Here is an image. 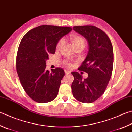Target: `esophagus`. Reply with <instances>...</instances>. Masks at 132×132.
Returning a JSON list of instances; mask_svg holds the SVG:
<instances>
[{"mask_svg": "<svg viewBox=\"0 0 132 132\" xmlns=\"http://www.w3.org/2000/svg\"><path fill=\"white\" fill-rule=\"evenodd\" d=\"M64 73H65L66 74H70V71H68V70H65V71H64Z\"/></svg>", "mask_w": 132, "mask_h": 132, "instance_id": "obj_1", "label": "esophagus"}]
</instances>
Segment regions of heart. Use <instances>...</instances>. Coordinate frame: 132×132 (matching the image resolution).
Returning <instances> with one entry per match:
<instances>
[{
  "mask_svg": "<svg viewBox=\"0 0 132 132\" xmlns=\"http://www.w3.org/2000/svg\"><path fill=\"white\" fill-rule=\"evenodd\" d=\"M71 44L73 46L74 48L78 47H84V48L85 45V41L84 39L82 37L78 35H73L71 36L70 37ZM63 43V40L61 39L58 42L56 45L57 49H59L61 47V46Z\"/></svg>",
  "mask_w": 132,
  "mask_h": 132,
  "instance_id": "b5f03b06",
  "label": "heart"
}]
</instances>
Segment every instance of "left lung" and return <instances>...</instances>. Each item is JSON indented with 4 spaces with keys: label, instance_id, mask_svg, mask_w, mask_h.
<instances>
[{
    "label": "left lung",
    "instance_id": "left-lung-1",
    "mask_svg": "<svg viewBox=\"0 0 132 132\" xmlns=\"http://www.w3.org/2000/svg\"><path fill=\"white\" fill-rule=\"evenodd\" d=\"M74 30L87 40V55L79 70L88 74L83 78L78 72L71 73L73 95L79 102L91 103L101 96L111 78L114 63L113 48L103 31L92 25L76 26Z\"/></svg>",
    "mask_w": 132,
    "mask_h": 132
}]
</instances>
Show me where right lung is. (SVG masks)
I'll list each match as a JSON object with an SVG mask.
<instances>
[{"mask_svg":"<svg viewBox=\"0 0 132 132\" xmlns=\"http://www.w3.org/2000/svg\"><path fill=\"white\" fill-rule=\"evenodd\" d=\"M72 29L41 25L29 31L21 40L16 56V71L23 89L34 101L45 103L55 99L63 69L46 70V61L55 52L58 42Z\"/></svg>","mask_w":132,"mask_h":132,"instance_id":"1","label":"right lung"}]
</instances>
